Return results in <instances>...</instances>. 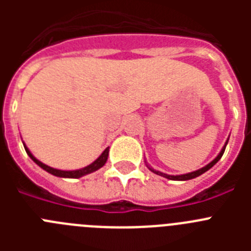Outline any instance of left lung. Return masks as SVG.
Segmentation results:
<instances>
[{
	"label": "left lung",
	"mask_w": 251,
	"mask_h": 251,
	"mask_svg": "<svg viewBox=\"0 0 251 251\" xmlns=\"http://www.w3.org/2000/svg\"><path fill=\"white\" fill-rule=\"evenodd\" d=\"M227 142H229V138H227V141L225 142V145H224L223 150H221V151H220V153H219V154H217L216 158L212 159V161L210 162V163H208V165H206L205 167L200 168V170H197V171H194V172H190V174H185V175H176V176H174V175H167V174H163V172H159V171L153 170V168L151 167V166H148V165H147V167L150 168V171H152L153 174L158 175V176L165 177V178L174 179V181H187V179H192V178H195V177H199V176H200V175L205 174L206 171L210 170V168H211L212 166L216 165L217 162L220 161V158H221V157H223L224 152H225V148H226V145H227Z\"/></svg>",
	"instance_id": "obj_1"
}]
</instances>
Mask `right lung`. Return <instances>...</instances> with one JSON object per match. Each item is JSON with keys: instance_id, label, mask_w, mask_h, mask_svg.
Returning a JSON list of instances; mask_svg holds the SVG:
<instances>
[{"instance_id": "1", "label": "right lung", "mask_w": 251, "mask_h": 251, "mask_svg": "<svg viewBox=\"0 0 251 251\" xmlns=\"http://www.w3.org/2000/svg\"><path fill=\"white\" fill-rule=\"evenodd\" d=\"M24 147H25V151H26V153L28 154V157H30V158L32 159V161H34L36 165H39L40 167L43 168V170H45L46 172H49V174L54 175V176H56V177H63V178H80V177L85 176V175H89V174H92V172H95V171L99 170V168H101L104 165H105L106 159H108V154H109V147H108V148H105L100 156L95 159L93 163H90L89 166H86V167H84V168H80V170L63 171V170H56V168H52V167H50V166L43 163V162H40L39 159H37L36 157H35L34 154L30 152V150L26 147V145H24Z\"/></svg>"}]
</instances>
